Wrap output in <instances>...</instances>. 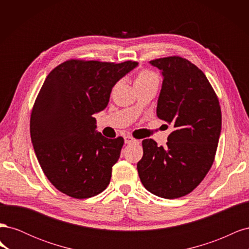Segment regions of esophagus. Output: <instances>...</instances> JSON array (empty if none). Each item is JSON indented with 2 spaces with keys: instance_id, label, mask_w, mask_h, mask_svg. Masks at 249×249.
Segmentation results:
<instances>
[{
  "instance_id": "34e87169",
  "label": "esophagus",
  "mask_w": 249,
  "mask_h": 249,
  "mask_svg": "<svg viewBox=\"0 0 249 249\" xmlns=\"http://www.w3.org/2000/svg\"><path fill=\"white\" fill-rule=\"evenodd\" d=\"M124 142L126 143V144H131V143H136V142H139V140L133 138L132 136H125V137H124Z\"/></svg>"
}]
</instances>
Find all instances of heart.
Wrapping results in <instances>:
<instances>
[{"label":"heart","mask_w":249,"mask_h":249,"mask_svg":"<svg viewBox=\"0 0 249 249\" xmlns=\"http://www.w3.org/2000/svg\"><path fill=\"white\" fill-rule=\"evenodd\" d=\"M158 81V76L150 70H141L136 76V80H135V85L138 84H144V83Z\"/></svg>","instance_id":"heart-1"}]
</instances>
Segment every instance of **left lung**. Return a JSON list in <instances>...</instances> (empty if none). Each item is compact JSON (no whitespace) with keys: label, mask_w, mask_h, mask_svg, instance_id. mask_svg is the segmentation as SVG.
Here are the masks:
<instances>
[{"label":"left lung","mask_w":249,"mask_h":249,"mask_svg":"<svg viewBox=\"0 0 249 249\" xmlns=\"http://www.w3.org/2000/svg\"><path fill=\"white\" fill-rule=\"evenodd\" d=\"M150 64L163 74L157 116L173 125L166 146L153 139L142 141L137 164L145 189L173 199L192 192L215 160L221 132L219 100L198 67L179 56L155 59Z\"/></svg>","instance_id":"1"}]
</instances>
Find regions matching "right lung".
<instances>
[{
	"label": "right lung",
	"instance_id": "add662e5",
	"mask_svg": "<svg viewBox=\"0 0 249 249\" xmlns=\"http://www.w3.org/2000/svg\"><path fill=\"white\" fill-rule=\"evenodd\" d=\"M138 65L70 59L43 82L30 118V134L40 167L56 189L84 199L108 187L123 137L95 133L94 113L107 107L112 87Z\"/></svg>",
	"mask_w": 249,
	"mask_h": 249
}]
</instances>
